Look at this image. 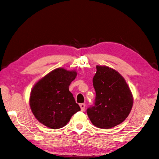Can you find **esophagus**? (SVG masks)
<instances>
[{"instance_id":"esophagus-1","label":"esophagus","mask_w":159,"mask_h":159,"mask_svg":"<svg viewBox=\"0 0 159 159\" xmlns=\"http://www.w3.org/2000/svg\"><path fill=\"white\" fill-rule=\"evenodd\" d=\"M80 109L81 111H84V109H85V104L84 103H80Z\"/></svg>"}]
</instances>
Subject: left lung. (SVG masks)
Instances as JSON below:
<instances>
[{
    "mask_svg": "<svg viewBox=\"0 0 159 159\" xmlns=\"http://www.w3.org/2000/svg\"><path fill=\"white\" fill-rule=\"evenodd\" d=\"M93 79L96 97L87 115L96 127L109 129L122 123L133 105V96L125 79L114 69L97 66Z\"/></svg>",
    "mask_w": 159,
    "mask_h": 159,
    "instance_id": "1",
    "label": "left lung"
}]
</instances>
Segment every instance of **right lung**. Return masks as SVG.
<instances>
[{
	"mask_svg": "<svg viewBox=\"0 0 159 159\" xmlns=\"http://www.w3.org/2000/svg\"><path fill=\"white\" fill-rule=\"evenodd\" d=\"M77 75L75 70L56 68L41 79L32 89L30 105L40 123L52 129L64 127L80 110L68 87Z\"/></svg>",
	"mask_w": 159,
	"mask_h": 159,
	"instance_id": "add662e5",
	"label": "right lung"
}]
</instances>
